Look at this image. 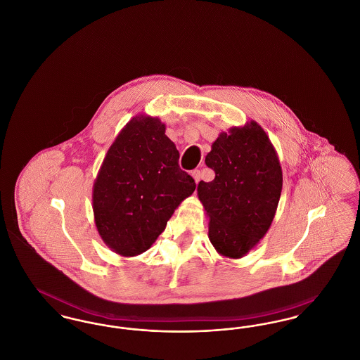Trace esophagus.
Segmentation results:
<instances>
[{
  "label": "esophagus",
  "instance_id": "obj_1",
  "mask_svg": "<svg viewBox=\"0 0 360 360\" xmlns=\"http://www.w3.org/2000/svg\"><path fill=\"white\" fill-rule=\"evenodd\" d=\"M191 176L194 178L195 184H198L200 179H201V172H200V170H193V172H191Z\"/></svg>",
  "mask_w": 360,
  "mask_h": 360
}]
</instances>
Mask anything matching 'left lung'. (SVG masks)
Wrapping results in <instances>:
<instances>
[{
  "instance_id": "left-lung-1",
  "label": "left lung",
  "mask_w": 360,
  "mask_h": 360,
  "mask_svg": "<svg viewBox=\"0 0 360 360\" xmlns=\"http://www.w3.org/2000/svg\"><path fill=\"white\" fill-rule=\"evenodd\" d=\"M205 163L216 174L197 186L209 240L221 257H245L267 233L281 198L283 178L274 146L251 120L221 132Z\"/></svg>"
}]
</instances>
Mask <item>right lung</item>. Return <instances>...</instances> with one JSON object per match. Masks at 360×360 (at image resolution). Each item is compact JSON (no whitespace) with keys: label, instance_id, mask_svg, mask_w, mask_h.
Segmentation results:
<instances>
[{"label":"right lung","instance_id":"1","mask_svg":"<svg viewBox=\"0 0 360 360\" xmlns=\"http://www.w3.org/2000/svg\"><path fill=\"white\" fill-rule=\"evenodd\" d=\"M165 132L158 117H132L109 147L94 181V223L103 243L120 257L146 252L195 190Z\"/></svg>","mask_w":360,"mask_h":360}]
</instances>
